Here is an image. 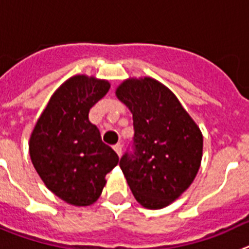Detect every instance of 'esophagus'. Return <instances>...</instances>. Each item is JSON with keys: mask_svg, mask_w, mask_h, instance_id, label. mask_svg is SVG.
Returning <instances> with one entry per match:
<instances>
[{"mask_svg": "<svg viewBox=\"0 0 249 249\" xmlns=\"http://www.w3.org/2000/svg\"><path fill=\"white\" fill-rule=\"evenodd\" d=\"M114 150H115V152H116V154H118V155L122 156V152H123V146H122V144L114 145Z\"/></svg>", "mask_w": 249, "mask_h": 249, "instance_id": "1", "label": "esophagus"}]
</instances>
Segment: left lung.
I'll use <instances>...</instances> for the list:
<instances>
[{
	"label": "left lung",
	"mask_w": 249,
	"mask_h": 249,
	"mask_svg": "<svg viewBox=\"0 0 249 249\" xmlns=\"http://www.w3.org/2000/svg\"><path fill=\"white\" fill-rule=\"evenodd\" d=\"M116 97L133 114V151L120 169L141 206H169L189 189L201 165L200 127L169 88L152 78L124 80Z\"/></svg>",
	"instance_id": "left-lung-1"
}]
</instances>
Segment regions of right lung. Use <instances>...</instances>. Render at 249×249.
Listing matches in <instances>:
<instances>
[{"mask_svg": "<svg viewBox=\"0 0 249 249\" xmlns=\"http://www.w3.org/2000/svg\"><path fill=\"white\" fill-rule=\"evenodd\" d=\"M109 88L108 80L69 78L51 97L31 135L36 171L55 196L73 206L95 202L107 183L105 175L119 162L88 116Z\"/></svg>", "mask_w": 249, "mask_h": 249, "instance_id": "obj_1", "label": "right lung"}]
</instances>
